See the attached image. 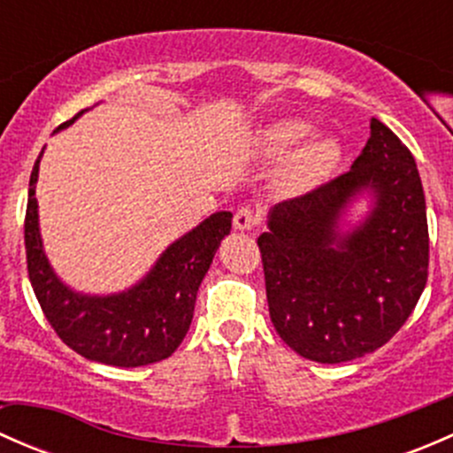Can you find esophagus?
Here are the masks:
<instances>
[{
    "label": "esophagus",
    "mask_w": 453,
    "mask_h": 453,
    "mask_svg": "<svg viewBox=\"0 0 453 453\" xmlns=\"http://www.w3.org/2000/svg\"><path fill=\"white\" fill-rule=\"evenodd\" d=\"M258 223H260V217H258V212H256L254 208H250V205H243V208L236 210V214H234V227H236V230H241V232L254 230Z\"/></svg>",
    "instance_id": "34e87169"
}]
</instances>
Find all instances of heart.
<instances>
[{"label":"heart","mask_w":453,"mask_h":453,"mask_svg":"<svg viewBox=\"0 0 453 453\" xmlns=\"http://www.w3.org/2000/svg\"><path fill=\"white\" fill-rule=\"evenodd\" d=\"M311 134V125L298 120V118H282V120L272 122L260 134V150H263L265 157L280 159L291 150H295L294 154L290 152L292 155L280 173L282 184L291 193H307V190L319 186L335 171L337 162H340V146L335 140L315 138L303 145L302 142ZM300 143L303 146L301 147Z\"/></svg>","instance_id":"heart-1"}]
</instances>
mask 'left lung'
<instances>
[{
  "label": "left lung",
  "mask_w": 453,
  "mask_h": 453,
  "mask_svg": "<svg viewBox=\"0 0 453 453\" xmlns=\"http://www.w3.org/2000/svg\"><path fill=\"white\" fill-rule=\"evenodd\" d=\"M368 189L375 203L350 233L343 210ZM258 236L273 328L289 349L342 364L381 349L427 282L429 234L417 162L377 118L349 173L273 205Z\"/></svg>",
  "instance_id": "8db88e82"
}]
</instances>
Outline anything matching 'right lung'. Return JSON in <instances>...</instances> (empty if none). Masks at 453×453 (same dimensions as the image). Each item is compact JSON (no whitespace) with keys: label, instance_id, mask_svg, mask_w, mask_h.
<instances>
[{"label":"right lung","instance_id":"right-lung-1","mask_svg":"<svg viewBox=\"0 0 453 453\" xmlns=\"http://www.w3.org/2000/svg\"><path fill=\"white\" fill-rule=\"evenodd\" d=\"M81 113L58 129L70 127ZM41 155L43 150L30 175L24 239L32 289L48 322L72 350L91 362L135 368L171 357L193 322L201 280L223 236L230 234L232 212L210 214L177 239L131 289L111 296L76 294L58 280L41 243L35 197Z\"/></svg>","mask_w":453,"mask_h":453}]
</instances>
